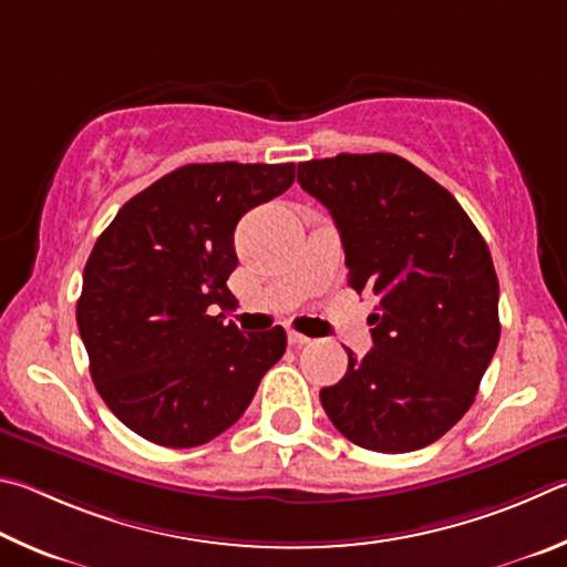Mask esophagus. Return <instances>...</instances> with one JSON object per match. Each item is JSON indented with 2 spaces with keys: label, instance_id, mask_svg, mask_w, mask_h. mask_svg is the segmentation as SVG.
Returning a JSON list of instances; mask_svg holds the SVG:
<instances>
[{
  "label": "esophagus",
  "instance_id": "obj_1",
  "mask_svg": "<svg viewBox=\"0 0 567 567\" xmlns=\"http://www.w3.org/2000/svg\"><path fill=\"white\" fill-rule=\"evenodd\" d=\"M309 341H311L309 336H303L299 331H289V343L291 346H303V343H309Z\"/></svg>",
  "mask_w": 567,
  "mask_h": 567
}]
</instances>
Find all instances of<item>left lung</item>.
<instances>
[{
	"label": "left lung",
	"instance_id": "obj_1",
	"mask_svg": "<svg viewBox=\"0 0 567 567\" xmlns=\"http://www.w3.org/2000/svg\"><path fill=\"white\" fill-rule=\"evenodd\" d=\"M329 208L349 286L371 293L373 349L321 391L331 423L379 453L425 449L471 409L498 349V276L488 244L451 192L395 154L299 164Z\"/></svg>",
	"mask_w": 567,
	"mask_h": 567
}]
</instances>
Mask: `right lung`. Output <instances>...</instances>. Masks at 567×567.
<instances>
[{"mask_svg": "<svg viewBox=\"0 0 567 567\" xmlns=\"http://www.w3.org/2000/svg\"><path fill=\"white\" fill-rule=\"evenodd\" d=\"M296 164H186L118 208L84 266L76 326L99 395L136 435L194 449L241 419L286 331L241 333L234 231L293 184Z\"/></svg>", "mask_w": 567, "mask_h": 567, "instance_id": "add662e5", "label": "right lung"}]
</instances>
